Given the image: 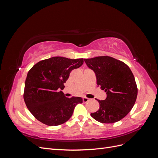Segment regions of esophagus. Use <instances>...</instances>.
<instances>
[{
    "instance_id": "1",
    "label": "esophagus",
    "mask_w": 158,
    "mask_h": 158,
    "mask_svg": "<svg viewBox=\"0 0 158 158\" xmlns=\"http://www.w3.org/2000/svg\"><path fill=\"white\" fill-rule=\"evenodd\" d=\"M89 101V98H85V97H84V98H83V102H84V103H87V102H88Z\"/></svg>"
}]
</instances>
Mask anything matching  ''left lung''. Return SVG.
<instances>
[{
    "label": "left lung",
    "instance_id": "obj_1",
    "mask_svg": "<svg viewBox=\"0 0 158 158\" xmlns=\"http://www.w3.org/2000/svg\"><path fill=\"white\" fill-rule=\"evenodd\" d=\"M84 61L95 73L98 86L107 94L105 100L97 99L99 109L91 116L102 123L121 120L131 111L137 98V85L131 70L123 62L108 56Z\"/></svg>",
    "mask_w": 158,
    "mask_h": 158
}]
</instances>
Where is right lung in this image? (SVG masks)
Here are the masks:
<instances>
[{"instance_id": "obj_1", "label": "right lung", "mask_w": 158, "mask_h": 158, "mask_svg": "<svg viewBox=\"0 0 158 158\" xmlns=\"http://www.w3.org/2000/svg\"><path fill=\"white\" fill-rule=\"evenodd\" d=\"M83 63V59L54 56L40 61L28 72L23 99L38 121L48 126L62 125L73 115L76 105L83 102L82 98H66L62 92L70 72Z\"/></svg>"}]
</instances>
